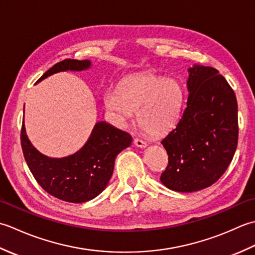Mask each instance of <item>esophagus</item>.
Listing matches in <instances>:
<instances>
[{"mask_svg": "<svg viewBox=\"0 0 255 255\" xmlns=\"http://www.w3.org/2000/svg\"><path fill=\"white\" fill-rule=\"evenodd\" d=\"M133 143H134V145H136L137 148H145L147 147V142H144L143 140H141V139H138V138H136L133 140Z\"/></svg>", "mask_w": 255, "mask_h": 255, "instance_id": "34e87169", "label": "esophagus"}]
</instances>
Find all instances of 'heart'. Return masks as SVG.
Here are the masks:
<instances>
[{"label":"heart","instance_id":"obj_1","mask_svg":"<svg viewBox=\"0 0 255 255\" xmlns=\"http://www.w3.org/2000/svg\"><path fill=\"white\" fill-rule=\"evenodd\" d=\"M104 104L113 118L125 123L137 111V122L145 132L163 134L175 126L184 105V90L175 79L154 73H139L124 79L118 88H110Z\"/></svg>","mask_w":255,"mask_h":255}]
</instances>
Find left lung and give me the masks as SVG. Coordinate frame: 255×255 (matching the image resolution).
<instances>
[{
  "mask_svg": "<svg viewBox=\"0 0 255 255\" xmlns=\"http://www.w3.org/2000/svg\"><path fill=\"white\" fill-rule=\"evenodd\" d=\"M187 107L161 143L169 164L160 180L175 192L204 189L226 172L238 144V104L234 90L211 67L188 69Z\"/></svg>",
  "mask_w": 255,
  "mask_h": 255,
  "instance_id": "left-lung-1",
  "label": "left lung"
}]
</instances>
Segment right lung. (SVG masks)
Returning a JSON list of instances; mask_svg holds the SVG:
<instances>
[{"mask_svg": "<svg viewBox=\"0 0 255 255\" xmlns=\"http://www.w3.org/2000/svg\"><path fill=\"white\" fill-rule=\"evenodd\" d=\"M89 68L90 60L66 59L48 70L37 83L58 72L83 71ZM20 141L26 163L38 184L52 196L79 204L104 191L113 175L117 154L131 144L132 138L111 124L99 122L79 151L64 158H50L31 144L23 121Z\"/></svg>", "mask_w": 255, "mask_h": 255, "instance_id": "add662e5", "label": "right lung"}]
</instances>
